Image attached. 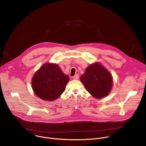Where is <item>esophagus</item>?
Instances as JSON below:
<instances>
[{
	"mask_svg": "<svg viewBox=\"0 0 146 146\" xmlns=\"http://www.w3.org/2000/svg\"><path fill=\"white\" fill-rule=\"evenodd\" d=\"M73 78L74 79V80H78V79L79 78V75L78 74H76L73 77Z\"/></svg>",
	"mask_w": 146,
	"mask_h": 146,
	"instance_id": "esophagus-1",
	"label": "esophagus"
}]
</instances>
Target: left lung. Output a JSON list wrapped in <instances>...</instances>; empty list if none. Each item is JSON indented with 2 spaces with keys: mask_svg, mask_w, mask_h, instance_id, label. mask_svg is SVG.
<instances>
[{
  "mask_svg": "<svg viewBox=\"0 0 146 146\" xmlns=\"http://www.w3.org/2000/svg\"><path fill=\"white\" fill-rule=\"evenodd\" d=\"M80 80L89 93L97 99L107 96L113 83L111 74L100 63L90 64L87 68Z\"/></svg>",
  "mask_w": 146,
  "mask_h": 146,
  "instance_id": "obj_1",
  "label": "left lung"
}]
</instances>
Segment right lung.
I'll return each mask as SVG.
<instances>
[{"mask_svg":"<svg viewBox=\"0 0 146 146\" xmlns=\"http://www.w3.org/2000/svg\"><path fill=\"white\" fill-rule=\"evenodd\" d=\"M69 80V76L63 73L58 64L47 63L34 74L32 78V88L39 98L53 101L64 92Z\"/></svg>","mask_w":146,"mask_h":146,"instance_id":"obj_1","label":"right lung"}]
</instances>
